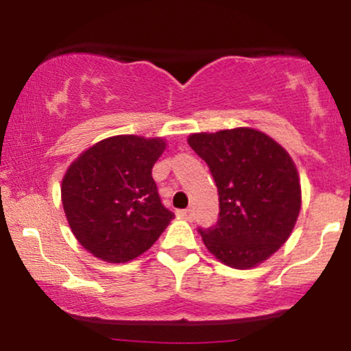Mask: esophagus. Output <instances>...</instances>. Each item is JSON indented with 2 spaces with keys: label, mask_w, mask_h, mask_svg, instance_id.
<instances>
[{
  "label": "esophagus",
  "mask_w": 351,
  "mask_h": 351,
  "mask_svg": "<svg viewBox=\"0 0 351 351\" xmlns=\"http://www.w3.org/2000/svg\"><path fill=\"white\" fill-rule=\"evenodd\" d=\"M176 215L180 217H183V219H193V209H180V211H176Z\"/></svg>",
  "instance_id": "obj_1"
}]
</instances>
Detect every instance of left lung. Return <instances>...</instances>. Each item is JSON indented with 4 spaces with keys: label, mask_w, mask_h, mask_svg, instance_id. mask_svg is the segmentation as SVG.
Listing matches in <instances>:
<instances>
[{
    "label": "left lung",
    "mask_w": 351,
    "mask_h": 351,
    "mask_svg": "<svg viewBox=\"0 0 351 351\" xmlns=\"http://www.w3.org/2000/svg\"><path fill=\"white\" fill-rule=\"evenodd\" d=\"M208 165L219 195L215 226L198 228L221 263L249 269L272 256L291 236L300 211V183L289 153L252 128L188 138Z\"/></svg>",
    "instance_id": "obj_1"
}]
</instances>
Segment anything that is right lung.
Instances as JSON below:
<instances>
[{"instance_id":"add662e5","label":"right lung","mask_w":351,"mask_h":351,"mask_svg":"<svg viewBox=\"0 0 351 351\" xmlns=\"http://www.w3.org/2000/svg\"><path fill=\"white\" fill-rule=\"evenodd\" d=\"M165 140L119 135L95 143L62 180L69 226L88 252L127 263L152 247L175 215L163 206L152 168Z\"/></svg>"}]
</instances>
